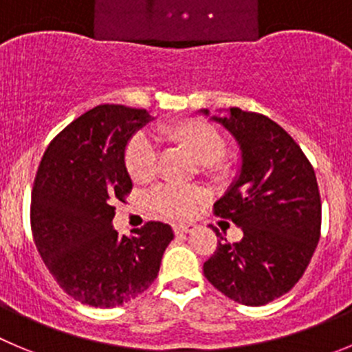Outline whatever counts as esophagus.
I'll return each instance as SVG.
<instances>
[{
  "label": "esophagus",
  "mask_w": 352,
  "mask_h": 352,
  "mask_svg": "<svg viewBox=\"0 0 352 352\" xmlns=\"http://www.w3.org/2000/svg\"><path fill=\"white\" fill-rule=\"evenodd\" d=\"M197 226L193 223H185V224H176L174 226V233L176 235H186V233H192Z\"/></svg>",
  "instance_id": "esophagus-1"
}]
</instances>
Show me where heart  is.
Listing matches in <instances>:
<instances>
[{
  "instance_id": "heart-1",
  "label": "heart",
  "mask_w": 352,
  "mask_h": 352,
  "mask_svg": "<svg viewBox=\"0 0 352 352\" xmlns=\"http://www.w3.org/2000/svg\"><path fill=\"white\" fill-rule=\"evenodd\" d=\"M155 138L178 146L200 164L202 173L209 178L221 179L228 176L230 160L224 155V138L219 129L202 119H182L164 124L155 129ZM124 162L129 176L136 183L153 178L157 169V146L152 136L138 133L126 146ZM202 199V192L193 186H160L150 195L153 209L166 217L183 219L193 212Z\"/></svg>"
}]
</instances>
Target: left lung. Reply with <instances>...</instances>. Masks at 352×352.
Returning <instances> with one entry per match:
<instances>
[{
  "mask_svg": "<svg viewBox=\"0 0 352 352\" xmlns=\"http://www.w3.org/2000/svg\"><path fill=\"white\" fill-rule=\"evenodd\" d=\"M204 116L209 110L202 109ZM235 138L240 170L214 204V214L242 228L240 242L219 236L204 263L206 278L245 306H264L289 292L320 240L321 200L314 169L292 136L256 112L232 107L212 116Z\"/></svg>",
  "mask_w": 352,
  "mask_h": 352,
  "instance_id": "obj_1",
  "label": "left lung"
}]
</instances>
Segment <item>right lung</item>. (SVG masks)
Wrapping results in <instances>:
<instances>
[{"instance_id": "right-lung-1", "label": "right lung", "mask_w": 352, "mask_h": 352, "mask_svg": "<svg viewBox=\"0 0 352 352\" xmlns=\"http://www.w3.org/2000/svg\"><path fill=\"white\" fill-rule=\"evenodd\" d=\"M152 119L145 109L95 107L55 136L38 167L31 202L36 247L56 283L88 306H122L148 289L174 239L159 221L131 236L112 226V202L133 188L126 146Z\"/></svg>"}]
</instances>
